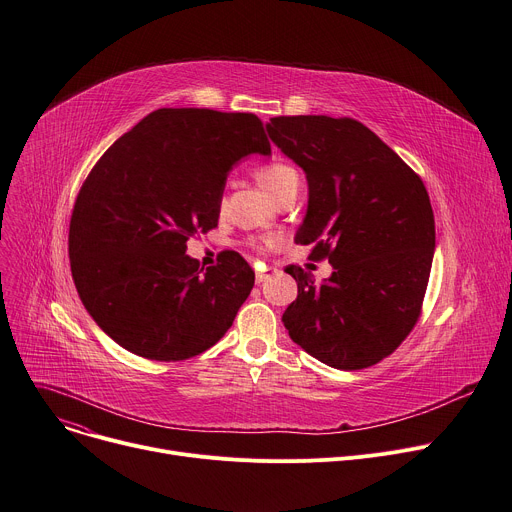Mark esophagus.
Wrapping results in <instances>:
<instances>
[{
    "label": "esophagus",
    "mask_w": 512,
    "mask_h": 512,
    "mask_svg": "<svg viewBox=\"0 0 512 512\" xmlns=\"http://www.w3.org/2000/svg\"><path fill=\"white\" fill-rule=\"evenodd\" d=\"M271 274H274V269H261V271H257V274H255V282L263 284L265 280L271 278Z\"/></svg>",
    "instance_id": "obj_1"
}]
</instances>
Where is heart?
Here are the masks:
<instances>
[{"label": "heart", "mask_w": 512, "mask_h": 512, "mask_svg": "<svg viewBox=\"0 0 512 512\" xmlns=\"http://www.w3.org/2000/svg\"><path fill=\"white\" fill-rule=\"evenodd\" d=\"M255 179L271 197H276L290 181H298V175L288 162L274 160V162L261 164L255 170Z\"/></svg>", "instance_id": "1"}]
</instances>
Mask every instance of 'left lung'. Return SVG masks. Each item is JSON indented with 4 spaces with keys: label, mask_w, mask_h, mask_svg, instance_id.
Wrapping results in <instances>:
<instances>
[{
    "label": "left lung",
    "mask_w": 512,
    "mask_h": 512,
    "mask_svg": "<svg viewBox=\"0 0 512 512\" xmlns=\"http://www.w3.org/2000/svg\"><path fill=\"white\" fill-rule=\"evenodd\" d=\"M271 142L309 183L296 245L329 259L333 274L298 284L284 327L306 354L339 370H360L393 354L414 329L434 257V214L422 179L377 133L350 117H274Z\"/></svg>",
    "instance_id": "obj_1"
}]
</instances>
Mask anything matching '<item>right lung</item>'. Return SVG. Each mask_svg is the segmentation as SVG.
Masks as SVG:
<instances>
[{"label":"right lung","mask_w":512,"mask_h":512,"mask_svg":"<svg viewBox=\"0 0 512 512\" xmlns=\"http://www.w3.org/2000/svg\"><path fill=\"white\" fill-rule=\"evenodd\" d=\"M269 156L253 113L158 109L100 156L70 222L78 294L113 342L148 360L177 362L212 348L253 290L251 265L224 251L199 269L185 255L218 226L228 170Z\"/></svg>","instance_id":"right-lung-1"}]
</instances>
